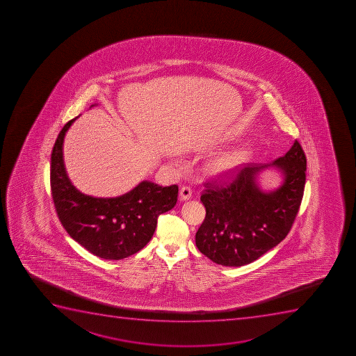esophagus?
<instances>
[{"instance_id":"esophagus-1","label":"esophagus","mask_w":356,"mask_h":356,"mask_svg":"<svg viewBox=\"0 0 356 356\" xmlns=\"http://www.w3.org/2000/svg\"><path fill=\"white\" fill-rule=\"evenodd\" d=\"M191 198V189L189 187H182L180 191L181 201H188Z\"/></svg>"}]
</instances>
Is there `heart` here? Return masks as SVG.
Wrapping results in <instances>:
<instances>
[{"label":"heart","mask_w":356,"mask_h":356,"mask_svg":"<svg viewBox=\"0 0 356 356\" xmlns=\"http://www.w3.org/2000/svg\"><path fill=\"white\" fill-rule=\"evenodd\" d=\"M253 156L250 147H238L216 155L207 165L209 175L229 177L243 168Z\"/></svg>","instance_id":"obj_1"}]
</instances>
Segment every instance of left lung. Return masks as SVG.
I'll return each mask as SVG.
<instances>
[{
	"label": "left lung",
	"mask_w": 356,
	"mask_h": 356,
	"mask_svg": "<svg viewBox=\"0 0 356 356\" xmlns=\"http://www.w3.org/2000/svg\"><path fill=\"white\" fill-rule=\"evenodd\" d=\"M268 166L284 176L273 192L257 186V175ZM307 156L295 140L286 154L270 165L247 163L229 184H204L201 202L204 222L196 233V246L215 264L240 267L262 257L288 236L300 210L307 180Z\"/></svg>",
	"instance_id": "1"
}]
</instances>
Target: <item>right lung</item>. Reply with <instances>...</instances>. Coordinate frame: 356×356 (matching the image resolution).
Masks as SVG:
<instances>
[{
    "label": "right lung",
    "mask_w": 356,
    "mask_h": 356,
    "mask_svg": "<svg viewBox=\"0 0 356 356\" xmlns=\"http://www.w3.org/2000/svg\"><path fill=\"white\" fill-rule=\"evenodd\" d=\"M76 118L63 127L51 155L56 215L68 234L88 252L106 260H122L146 246L159 216L175 207L179 187H161L145 180L118 197L82 194L68 179L63 155L65 134Z\"/></svg>",
    "instance_id": "1"
}]
</instances>
